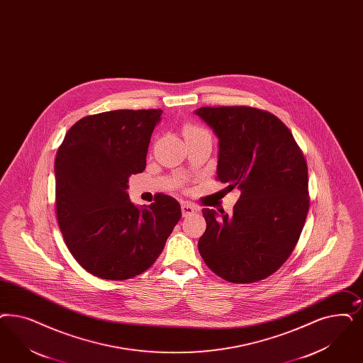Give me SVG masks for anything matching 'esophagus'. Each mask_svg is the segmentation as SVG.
I'll list each match as a JSON object with an SVG mask.
<instances>
[{"label": "esophagus", "instance_id": "1", "mask_svg": "<svg viewBox=\"0 0 363 363\" xmlns=\"http://www.w3.org/2000/svg\"><path fill=\"white\" fill-rule=\"evenodd\" d=\"M181 211H182V216H184V217H188V216H191L193 213L197 212L199 208H197L196 205H193V203L184 202V203L181 205Z\"/></svg>", "mask_w": 363, "mask_h": 363}]
</instances>
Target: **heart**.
<instances>
[{
    "label": "heart",
    "mask_w": 363,
    "mask_h": 363,
    "mask_svg": "<svg viewBox=\"0 0 363 363\" xmlns=\"http://www.w3.org/2000/svg\"><path fill=\"white\" fill-rule=\"evenodd\" d=\"M201 133H206V131L203 128L199 127V125L188 123V125L184 127V135H185V138L189 137V135H193V134H201Z\"/></svg>",
    "instance_id": "obj_1"
}]
</instances>
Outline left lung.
<instances>
[{
	"label": "left lung",
	"mask_w": 363,
	"mask_h": 363,
	"mask_svg": "<svg viewBox=\"0 0 363 363\" xmlns=\"http://www.w3.org/2000/svg\"><path fill=\"white\" fill-rule=\"evenodd\" d=\"M196 113L220 139L216 179L241 191L230 216L202 209L200 255L229 283L260 281L298 244L310 208L306 158L287 125L265 110L218 106Z\"/></svg>",
	"instance_id": "1"
}]
</instances>
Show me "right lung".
<instances>
[{
  "instance_id": "1",
  "label": "right lung",
  "mask_w": 363,
  "mask_h": 363,
  "mask_svg": "<svg viewBox=\"0 0 363 363\" xmlns=\"http://www.w3.org/2000/svg\"><path fill=\"white\" fill-rule=\"evenodd\" d=\"M162 110H115L77 121L55 160L56 217L76 262L91 275L125 280L149 269L182 213L158 193L138 209L127 194L142 173Z\"/></svg>"
}]
</instances>
